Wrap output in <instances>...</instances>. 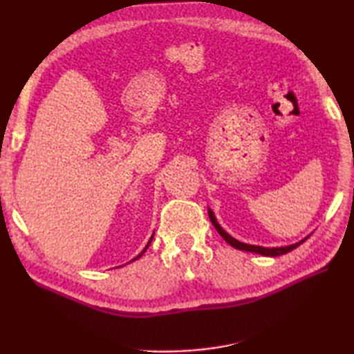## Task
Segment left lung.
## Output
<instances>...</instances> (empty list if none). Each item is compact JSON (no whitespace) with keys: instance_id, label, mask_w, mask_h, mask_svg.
<instances>
[{"instance_id":"left-lung-1","label":"left lung","mask_w":354,"mask_h":354,"mask_svg":"<svg viewBox=\"0 0 354 354\" xmlns=\"http://www.w3.org/2000/svg\"><path fill=\"white\" fill-rule=\"evenodd\" d=\"M207 214H209V218H211L212 225L215 226V230L218 231V234L225 239V241L231 245V247H234L237 250H242V251H250V253H257V254H262V256H279V254H286L289 253V251L295 250L297 247H299L304 241H306L308 237L301 239V241L297 242V243H292V245H284V247H261V245H250V243H243L241 241H237V239H234L232 236L227 234V232L223 230L218 225L217 218H215V214L212 212L211 207H207Z\"/></svg>"}]
</instances>
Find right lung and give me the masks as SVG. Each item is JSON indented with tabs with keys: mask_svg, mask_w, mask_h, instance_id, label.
Segmentation results:
<instances>
[{
	"mask_svg": "<svg viewBox=\"0 0 354 354\" xmlns=\"http://www.w3.org/2000/svg\"><path fill=\"white\" fill-rule=\"evenodd\" d=\"M153 236H154V232H153ZM153 236H151V239H149V242H148V243H147V247H145V248H143V251H142V253H140V254H139V256H136V257H134V259H133V261H136V259H139V257H140V256H142V254H143V253H145V251H147V248H148V245H149V243H151V241H153Z\"/></svg>",
	"mask_w": 354,
	"mask_h": 354,
	"instance_id": "obj_1",
	"label": "right lung"
}]
</instances>
